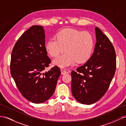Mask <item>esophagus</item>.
<instances>
[{"label": "esophagus", "mask_w": 126, "mask_h": 126, "mask_svg": "<svg viewBox=\"0 0 126 126\" xmlns=\"http://www.w3.org/2000/svg\"><path fill=\"white\" fill-rule=\"evenodd\" d=\"M61 74H62V75H65V74H66V73H67V72L64 69H61Z\"/></svg>", "instance_id": "34e87169"}]
</instances>
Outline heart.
Here are the masks:
<instances>
[{
    "instance_id": "b5f03b06",
    "label": "heart",
    "mask_w": 126,
    "mask_h": 126,
    "mask_svg": "<svg viewBox=\"0 0 126 126\" xmlns=\"http://www.w3.org/2000/svg\"><path fill=\"white\" fill-rule=\"evenodd\" d=\"M95 40L89 32L73 29H65L57 32L55 38L49 39L45 45L50 56H57L53 64L62 68L73 65L76 62L83 63L91 57L94 49Z\"/></svg>"
}]
</instances>
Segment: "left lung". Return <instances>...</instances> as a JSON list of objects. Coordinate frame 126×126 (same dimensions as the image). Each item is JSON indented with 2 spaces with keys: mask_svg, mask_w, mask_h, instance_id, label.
Returning a JSON list of instances; mask_svg holds the SVG:
<instances>
[{
  "mask_svg": "<svg viewBox=\"0 0 126 126\" xmlns=\"http://www.w3.org/2000/svg\"><path fill=\"white\" fill-rule=\"evenodd\" d=\"M95 30L94 53L77 71L71 72L72 94L77 101L86 105L94 104L105 94L116 69L113 46L101 29L96 27Z\"/></svg>",
  "mask_w": 126,
  "mask_h": 126,
  "instance_id": "left-lung-1",
  "label": "left lung"
}]
</instances>
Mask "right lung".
<instances>
[{
    "label": "right lung",
    "instance_id": "1",
    "mask_svg": "<svg viewBox=\"0 0 126 126\" xmlns=\"http://www.w3.org/2000/svg\"><path fill=\"white\" fill-rule=\"evenodd\" d=\"M50 62L45 48L43 27L32 26L16 43L12 52L10 68L21 94L32 103H44L54 94L61 70L54 66L43 73Z\"/></svg>",
    "mask_w": 126,
    "mask_h": 126
}]
</instances>
